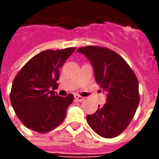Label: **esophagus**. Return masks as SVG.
<instances>
[{"label": "esophagus", "instance_id": "esophagus-1", "mask_svg": "<svg viewBox=\"0 0 159 159\" xmlns=\"http://www.w3.org/2000/svg\"><path fill=\"white\" fill-rule=\"evenodd\" d=\"M74 97H75V99H76L77 101H83V100H84V98L82 96H80L79 94H75V96Z\"/></svg>", "mask_w": 159, "mask_h": 159}]
</instances>
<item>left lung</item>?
I'll return each mask as SVG.
<instances>
[{
  "label": "left lung",
  "instance_id": "obj_1",
  "mask_svg": "<svg viewBox=\"0 0 159 159\" xmlns=\"http://www.w3.org/2000/svg\"><path fill=\"white\" fill-rule=\"evenodd\" d=\"M94 70L95 80L107 92V103L99 106L95 113L87 116L90 128L104 138H114L126 129L140 102L139 83L124 59L107 48L87 46L80 48Z\"/></svg>",
  "mask_w": 159,
  "mask_h": 159
}]
</instances>
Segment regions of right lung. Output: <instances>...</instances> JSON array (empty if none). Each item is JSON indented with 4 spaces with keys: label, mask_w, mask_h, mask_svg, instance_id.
I'll list each match as a JSON object with an SVG mask.
<instances>
[{
    "label": "right lung",
    "mask_w": 159,
    "mask_h": 159,
    "mask_svg": "<svg viewBox=\"0 0 159 159\" xmlns=\"http://www.w3.org/2000/svg\"><path fill=\"white\" fill-rule=\"evenodd\" d=\"M76 48L46 50L23 66L13 80L10 100L17 117L30 129L44 134L62 123L74 96L60 97L51 88L58 86L59 68Z\"/></svg>",
    "instance_id": "obj_1"
}]
</instances>
